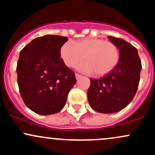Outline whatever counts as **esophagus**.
I'll return each instance as SVG.
<instances>
[{"label": "esophagus", "instance_id": "esophagus-1", "mask_svg": "<svg viewBox=\"0 0 155 155\" xmlns=\"http://www.w3.org/2000/svg\"><path fill=\"white\" fill-rule=\"evenodd\" d=\"M75 76H76V79H81V76L79 75V74H76Z\"/></svg>", "mask_w": 155, "mask_h": 155}]
</instances>
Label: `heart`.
<instances>
[{"mask_svg":"<svg viewBox=\"0 0 155 155\" xmlns=\"http://www.w3.org/2000/svg\"><path fill=\"white\" fill-rule=\"evenodd\" d=\"M60 56L68 67H74L84 59L76 68L85 74L95 73L104 76L114 70L120 60V52L114 44L100 38H86L75 44L68 41L61 46Z\"/></svg>","mask_w":155,"mask_h":155,"instance_id":"b5f03b06","label":"heart"}]
</instances>
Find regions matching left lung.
<instances>
[{
  "label": "left lung",
  "instance_id": "8db88e82",
  "mask_svg": "<svg viewBox=\"0 0 155 155\" xmlns=\"http://www.w3.org/2000/svg\"><path fill=\"white\" fill-rule=\"evenodd\" d=\"M120 51V60L114 70L98 79H90L89 104L100 113L112 114L122 110L136 95L140 81L141 62L138 50L122 38L108 36Z\"/></svg>",
  "mask_w": 155,
  "mask_h": 155
}]
</instances>
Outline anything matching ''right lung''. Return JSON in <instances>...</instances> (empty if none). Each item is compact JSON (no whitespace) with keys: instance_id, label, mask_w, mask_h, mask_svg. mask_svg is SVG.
Here are the masks:
<instances>
[{"instance_id":"1","label":"right lung","mask_w":155,"mask_h":155,"mask_svg":"<svg viewBox=\"0 0 155 155\" xmlns=\"http://www.w3.org/2000/svg\"><path fill=\"white\" fill-rule=\"evenodd\" d=\"M65 36L46 35L33 39L19 53L17 83L21 97L30 109L41 115L63 109L76 84L74 71L60 56Z\"/></svg>"}]
</instances>
